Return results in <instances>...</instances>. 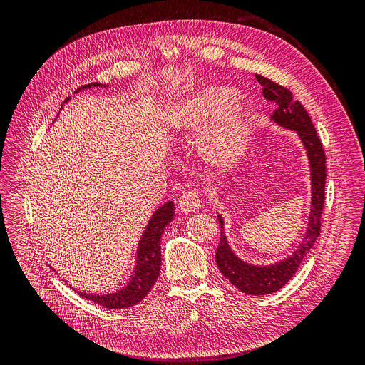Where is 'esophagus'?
<instances>
[{"label": "esophagus", "mask_w": 365, "mask_h": 365, "mask_svg": "<svg viewBox=\"0 0 365 365\" xmlns=\"http://www.w3.org/2000/svg\"><path fill=\"white\" fill-rule=\"evenodd\" d=\"M201 204L202 202L200 200V196H197V193L185 192L180 196L178 210H181V212H184V213H192V212H195V210L200 208Z\"/></svg>", "instance_id": "esophagus-1"}]
</instances>
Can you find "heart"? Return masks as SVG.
Listing matches in <instances>:
<instances>
[{
  "label": "heart",
  "instance_id": "heart-1",
  "mask_svg": "<svg viewBox=\"0 0 365 365\" xmlns=\"http://www.w3.org/2000/svg\"><path fill=\"white\" fill-rule=\"evenodd\" d=\"M237 91L215 86L196 91L172 105L168 123L176 137L204 134L200 153L207 164L219 170L236 165L248 145L250 121L239 103Z\"/></svg>",
  "mask_w": 365,
  "mask_h": 365
}]
</instances>
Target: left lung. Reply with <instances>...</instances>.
I'll return each mask as SVG.
<instances>
[{"label":"left lung","instance_id":"8db88e82","mask_svg":"<svg viewBox=\"0 0 365 365\" xmlns=\"http://www.w3.org/2000/svg\"><path fill=\"white\" fill-rule=\"evenodd\" d=\"M256 79L263 86L264 98L269 102H275V105H277V109L271 115L274 123H277L286 129L297 130L298 137H300L307 153L309 165H311L312 185L309 225L306 228L303 242L288 259H283L282 262L274 264L271 263L257 267V264H251L239 259L228 245L224 231V219L222 216L217 215V220L220 224V239L216 250V263L219 271L239 291L250 295H264L277 292L294 277V274L306 257V254L314 247L315 240L319 236V231H322V212L324 207L326 155L322 140L317 135L311 117H309L300 102L294 101L292 93L288 88L259 74H256Z\"/></svg>","mask_w":365,"mask_h":365}]
</instances>
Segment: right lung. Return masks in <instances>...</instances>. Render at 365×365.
I'll list each match as a JSON object with an SVG mask.
<instances>
[{"instance_id":"obj_1","label":"right lung","mask_w":365,"mask_h":365,"mask_svg":"<svg viewBox=\"0 0 365 365\" xmlns=\"http://www.w3.org/2000/svg\"><path fill=\"white\" fill-rule=\"evenodd\" d=\"M91 86H106V85L91 83V85H85L82 88L85 90V88H91ZM79 91L81 88L76 93ZM67 101H70V97ZM173 216H175V208L172 201L165 202L157 210L155 213H153L145 230V233H143L140 239V245L137 250V264L134 268V274L130 275V280L128 282L126 286H123L120 291H115L111 294H86L81 291L77 292H79L82 297H85L86 300L101 304L106 309H126V307L138 304L143 298L149 294L152 286L155 284L160 275V268H161L160 240H161L164 228L172 222Z\"/></svg>"}]
</instances>
